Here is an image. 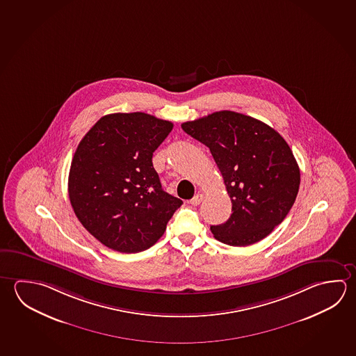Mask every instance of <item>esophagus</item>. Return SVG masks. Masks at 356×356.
Masks as SVG:
<instances>
[{"instance_id":"34e87169","label":"esophagus","mask_w":356,"mask_h":356,"mask_svg":"<svg viewBox=\"0 0 356 356\" xmlns=\"http://www.w3.org/2000/svg\"><path fill=\"white\" fill-rule=\"evenodd\" d=\"M204 199V195L202 193H196L193 196V199L190 200V204L193 206L199 205L200 202Z\"/></svg>"}]
</instances>
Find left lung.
<instances>
[{"label": "left lung", "instance_id": "obj_1", "mask_svg": "<svg viewBox=\"0 0 356 356\" xmlns=\"http://www.w3.org/2000/svg\"><path fill=\"white\" fill-rule=\"evenodd\" d=\"M181 127L210 149L230 196L232 213L224 224L212 225L213 237L248 246L268 236L299 191L300 169L286 141L261 121L226 110Z\"/></svg>", "mask_w": 356, "mask_h": 356}]
</instances>
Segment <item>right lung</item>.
Wrapping results in <instances>:
<instances>
[{
	"label": "right lung",
	"mask_w": 356,
	"mask_h": 356,
	"mask_svg": "<svg viewBox=\"0 0 356 356\" xmlns=\"http://www.w3.org/2000/svg\"><path fill=\"white\" fill-rule=\"evenodd\" d=\"M172 122L145 113L101 118L76 149L69 196L83 227L107 248L140 252L163 236L182 201L163 191L152 154Z\"/></svg>",
	"instance_id": "1"
}]
</instances>
